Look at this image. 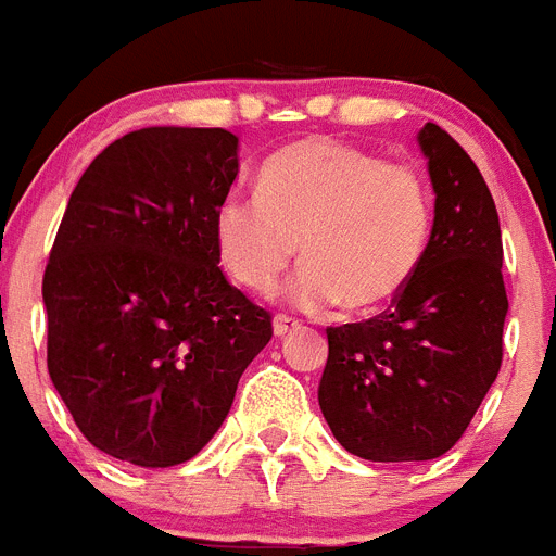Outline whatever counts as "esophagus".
<instances>
[{
    "label": "esophagus",
    "mask_w": 556,
    "mask_h": 556,
    "mask_svg": "<svg viewBox=\"0 0 556 556\" xmlns=\"http://www.w3.org/2000/svg\"><path fill=\"white\" fill-rule=\"evenodd\" d=\"M273 328H275V337H287V333L301 328V320H294V317H289V314H275Z\"/></svg>",
    "instance_id": "34e87169"
}]
</instances>
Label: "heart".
Here are the masks:
<instances>
[{
	"label": "heart",
	"instance_id": "heart-1",
	"mask_svg": "<svg viewBox=\"0 0 556 556\" xmlns=\"http://www.w3.org/2000/svg\"><path fill=\"white\" fill-rule=\"evenodd\" d=\"M434 219L426 175L409 161L312 136L262 166L258 194L230 191L214 214L219 258L255 294L278 289L301 244L294 298L372 312L404 292Z\"/></svg>",
	"mask_w": 556,
	"mask_h": 556
}]
</instances>
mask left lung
I'll return each instance as SVG.
<instances>
[{
  "mask_svg": "<svg viewBox=\"0 0 556 556\" xmlns=\"http://www.w3.org/2000/svg\"><path fill=\"white\" fill-rule=\"evenodd\" d=\"M434 186L429 244L404 292L370 320L326 328L320 409L339 445L370 462L443 456L504 358V248L479 166L434 122L420 130Z\"/></svg>",
  "mask_w": 556,
  "mask_h": 556,
  "instance_id": "obj_1",
  "label": "left lung"
}]
</instances>
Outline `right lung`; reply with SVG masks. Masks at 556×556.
Returning a JSON list of instances; mask_svg holds the SVG:
<instances>
[{"label": "right lung", "instance_id": "add662e5", "mask_svg": "<svg viewBox=\"0 0 556 556\" xmlns=\"http://www.w3.org/2000/svg\"><path fill=\"white\" fill-rule=\"evenodd\" d=\"M223 127H141L77 180L43 269L49 378L88 443L139 468L217 434L273 314L228 283L214 214L239 172Z\"/></svg>", "mask_w": 556, "mask_h": 556}]
</instances>
